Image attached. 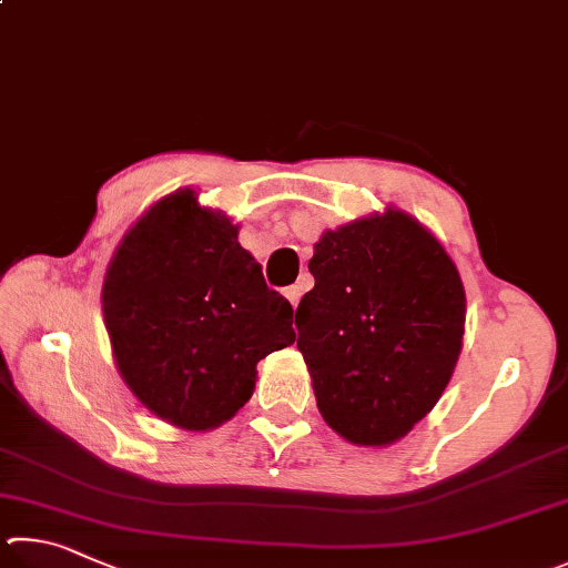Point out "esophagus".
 <instances>
[{
  "label": "esophagus",
  "mask_w": 568,
  "mask_h": 568,
  "mask_svg": "<svg viewBox=\"0 0 568 568\" xmlns=\"http://www.w3.org/2000/svg\"><path fill=\"white\" fill-rule=\"evenodd\" d=\"M302 294H304V286L302 284H294V286H286V292H284V296L286 300H290V304L294 306H300V300H302Z\"/></svg>",
  "instance_id": "34e87169"
}]
</instances>
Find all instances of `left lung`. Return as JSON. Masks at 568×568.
I'll return each instance as SVG.
<instances>
[{"instance_id": "8db88e82", "label": "left lung", "mask_w": 568, "mask_h": 568, "mask_svg": "<svg viewBox=\"0 0 568 568\" xmlns=\"http://www.w3.org/2000/svg\"><path fill=\"white\" fill-rule=\"evenodd\" d=\"M296 346L316 406L346 442L386 446L439 402L459 362L466 294L429 229L386 209L324 232Z\"/></svg>"}]
</instances>
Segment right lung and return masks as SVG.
<instances>
[{
    "mask_svg": "<svg viewBox=\"0 0 568 568\" xmlns=\"http://www.w3.org/2000/svg\"><path fill=\"white\" fill-rule=\"evenodd\" d=\"M236 234L179 189L129 229L104 276L119 374L149 412L186 432L232 419L252 399L256 364L294 344L292 304L268 290Z\"/></svg>",
    "mask_w": 568,
    "mask_h": 568,
    "instance_id": "obj_1",
    "label": "right lung"
}]
</instances>
